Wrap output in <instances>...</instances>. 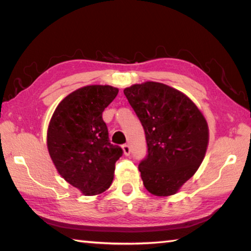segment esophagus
I'll return each mask as SVG.
<instances>
[{"instance_id":"34e87169","label":"esophagus","mask_w":251,"mask_h":251,"mask_svg":"<svg viewBox=\"0 0 251 251\" xmlns=\"http://www.w3.org/2000/svg\"><path fill=\"white\" fill-rule=\"evenodd\" d=\"M123 151H124V155L125 156H129V154H130V147H129V145H127V144H125V145H123Z\"/></svg>"}]
</instances>
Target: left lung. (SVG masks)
Masks as SVG:
<instances>
[{"label":"left lung","instance_id":"obj_1","mask_svg":"<svg viewBox=\"0 0 251 251\" xmlns=\"http://www.w3.org/2000/svg\"><path fill=\"white\" fill-rule=\"evenodd\" d=\"M124 94L145 130L143 184L155 196L176 194L206 155L209 130L202 113L184 93L157 82L134 84Z\"/></svg>","mask_w":251,"mask_h":251}]
</instances>
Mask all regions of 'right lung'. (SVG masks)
Instances as JSON below:
<instances>
[{
	"instance_id": "add662e5",
	"label": "right lung",
	"mask_w": 251,
	"mask_h": 251,
	"mask_svg": "<svg viewBox=\"0 0 251 251\" xmlns=\"http://www.w3.org/2000/svg\"><path fill=\"white\" fill-rule=\"evenodd\" d=\"M118 94L109 85H88L67 95L54 110L48 150L57 172L85 196L112 185L123 150L110 144L101 114Z\"/></svg>"
}]
</instances>
